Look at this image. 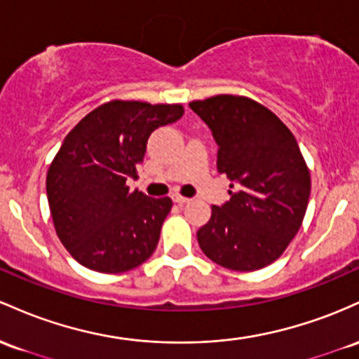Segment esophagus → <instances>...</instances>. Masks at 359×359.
<instances>
[{"label":"esophagus","mask_w":359,"mask_h":359,"mask_svg":"<svg viewBox=\"0 0 359 359\" xmlns=\"http://www.w3.org/2000/svg\"><path fill=\"white\" fill-rule=\"evenodd\" d=\"M172 201H175L176 205H184L190 201V198H187V196H181V195H175L172 196Z\"/></svg>","instance_id":"esophagus-1"}]
</instances>
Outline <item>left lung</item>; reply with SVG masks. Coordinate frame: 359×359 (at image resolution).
Wrapping results in <instances>:
<instances>
[{"label": "left lung", "instance_id": "1", "mask_svg": "<svg viewBox=\"0 0 359 359\" xmlns=\"http://www.w3.org/2000/svg\"><path fill=\"white\" fill-rule=\"evenodd\" d=\"M219 146L217 169L231 200L212 207L196 239L205 256L233 271H256L285 252L307 212L310 171L295 135L264 104L237 95L190 103Z\"/></svg>", "mask_w": 359, "mask_h": 359}]
</instances>
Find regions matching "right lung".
Instances as JSON below:
<instances>
[{"mask_svg": "<svg viewBox=\"0 0 359 359\" xmlns=\"http://www.w3.org/2000/svg\"><path fill=\"white\" fill-rule=\"evenodd\" d=\"M183 111L180 103L111 100L66 135L46 188L57 237L79 264L123 273L154 252L172 201L130 191L127 180L137 178L149 135Z\"/></svg>", "mask_w": 359, "mask_h": 359, "instance_id": "add662e5", "label": "right lung"}]
</instances>
